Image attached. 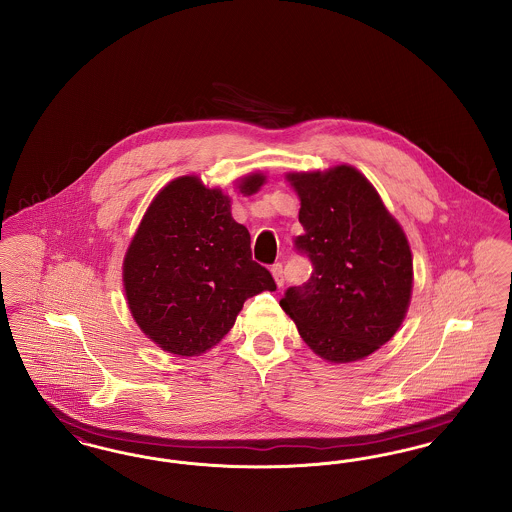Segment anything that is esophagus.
I'll return each instance as SVG.
<instances>
[{
	"instance_id": "obj_1",
	"label": "esophagus",
	"mask_w": 512,
	"mask_h": 512,
	"mask_svg": "<svg viewBox=\"0 0 512 512\" xmlns=\"http://www.w3.org/2000/svg\"><path fill=\"white\" fill-rule=\"evenodd\" d=\"M270 272H272V276H274L276 286L282 288V286H284V268H282V263H274L272 268H270Z\"/></svg>"
}]
</instances>
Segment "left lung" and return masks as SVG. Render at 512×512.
<instances>
[{
  "mask_svg": "<svg viewBox=\"0 0 512 512\" xmlns=\"http://www.w3.org/2000/svg\"><path fill=\"white\" fill-rule=\"evenodd\" d=\"M301 199L295 249L311 278L280 307L303 341L330 363L365 359L393 338L409 309L413 255L407 236L365 176L349 165L290 172Z\"/></svg>",
  "mask_w": 512,
  "mask_h": 512,
  "instance_id": "left-lung-1",
  "label": "left lung"
}]
</instances>
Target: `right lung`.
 Segmentation results:
<instances>
[{
  "label": "right lung",
  "mask_w": 512,
  "mask_h": 512,
  "mask_svg": "<svg viewBox=\"0 0 512 512\" xmlns=\"http://www.w3.org/2000/svg\"><path fill=\"white\" fill-rule=\"evenodd\" d=\"M263 174L240 192L255 194ZM130 313L163 351L195 357L234 326L245 299L274 292L267 268L251 259V236L230 213V197L197 176L167 184L147 207L122 263Z\"/></svg>",
  "instance_id": "add662e5"
}]
</instances>
